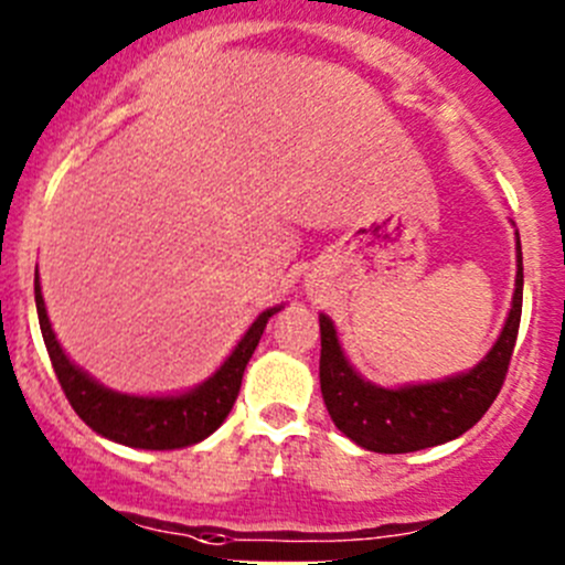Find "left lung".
I'll return each instance as SVG.
<instances>
[{"label": "left lung", "mask_w": 565, "mask_h": 565, "mask_svg": "<svg viewBox=\"0 0 565 565\" xmlns=\"http://www.w3.org/2000/svg\"><path fill=\"white\" fill-rule=\"evenodd\" d=\"M522 317V248L516 235V284L503 333L470 372L404 388H380L344 358L330 317L319 315V385L333 424L374 454H409L457 440L483 418L509 374Z\"/></svg>", "instance_id": "8db88e82"}]
</instances>
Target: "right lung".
Returning a JSON list of instances; mask_svg holds the SVG:
<instances>
[{
  "label": "right lung",
  "mask_w": 565,
  "mask_h": 565,
  "mask_svg": "<svg viewBox=\"0 0 565 565\" xmlns=\"http://www.w3.org/2000/svg\"><path fill=\"white\" fill-rule=\"evenodd\" d=\"M35 303L51 366H54L56 380H60L62 391H65L67 402L76 409L78 418L108 440L130 448H145V451H172V448L193 446L224 424L237 393H241L243 372H246L250 355H254L256 344L265 333L267 319L281 311V306L262 311L246 330V335L237 341L224 366L196 388L177 393V396H128V393H117L95 383L87 372H82L62 352L60 341L51 330L49 315H45L38 278Z\"/></svg>",
  "instance_id": "obj_1"
}]
</instances>
